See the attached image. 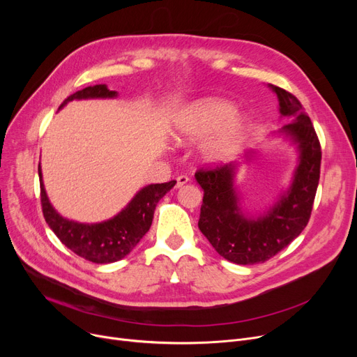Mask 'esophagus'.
Returning a JSON list of instances; mask_svg holds the SVG:
<instances>
[{
  "instance_id": "1",
  "label": "esophagus",
  "mask_w": 357,
  "mask_h": 357,
  "mask_svg": "<svg viewBox=\"0 0 357 357\" xmlns=\"http://www.w3.org/2000/svg\"><path fill=\"white\" fill-rule=\"evenodd\" d=\"M188 182H190L188 176H186V175H179L176 178V188H181V186H183L185 183H188Z\"/></svg>"
}]
</instances>
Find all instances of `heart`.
I'll return each instance as SVG.
<instances>
[{
  "label": "heart",
  "instance_id": "obj_1",
  "mask_svg": "<svg viewBox=\"0 0 357 357\" xmlns=\"http://www.w3.org/2000/svg\"><path fill=\"white\" fill-rule=\"evenodd\" d=\"M236 108L226 101L207 100L186 109L176 123L175 136L179 142H198L207 139L224 125L225 127L205 147L208 159L217 160L233 152L245 135L246 124L234 117Z\"/></svg>",
  "mask_w": 357,
  "mask_h": 357
}]
</instances>
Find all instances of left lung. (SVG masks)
Wrapping results in <instances>:
<instances>
[{"mask_svg":"<svg viewBox=\"0 0 357 357\" xmlns=\"http://www.w3.org/2000/svg\"><path fill=\"white\" fill-rule=\"evenodd\" d=\"M282 116L294 121L284 130L301 150V160L287 195L264 217L249 220L238 208L233 165H205L195 172L204 190L198 227L220 256L237 265H255L273 257L301 234L311 217L320 181L321 144L303 104L284 88L273 86Z\"/></svg>","mask_w":357,"mask_h":357,"instance_id":"obj_1","label":"left lung"}]
</instances>
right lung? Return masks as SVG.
Listing matches in <instances>:
<instances>
[{"label":"right lung","mask_w":357,"mask_h":357,"mask_svg":"<svg viewBox=\"0 0 357 357\" xmlns=\"http://www.w3.org/2000/svg\"><path fill=\"white\" fill-rule=\"evenodd\" d=\"M105 97H116V91H109L105 85H91L72 93L61 107L72 100ZM39 178L42 211L49 227L68 249L93 264H111L126 257L133 250L152 226L153 213L159 199L176 183V181H169L149 185L114 218L100 224H79L61 217L53 210L43 188L40 167Z\"/></svg>","instance_id":"right-lung-1"}]
</instances>
